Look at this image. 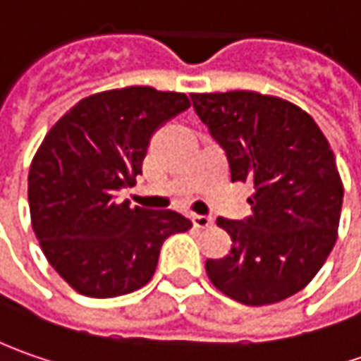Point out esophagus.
<instances>
[{
  "instance_id": "esophagus-1",
  "label": "esophagus",
  "mask_w": 361,
  "mask_h": 361,
  "mask_svg": "<svg viewBox=\"0 0 361 361\" xmlns=\"http://www.w3.org/2000/svg\"><path fill=\"white\" fill-rule=\"evenodd\" d=\"M192 221L195 228H200V230H205V228H212L214 226V218H209V216H197V214H193Z\"/></svg>"
}]
</instances>
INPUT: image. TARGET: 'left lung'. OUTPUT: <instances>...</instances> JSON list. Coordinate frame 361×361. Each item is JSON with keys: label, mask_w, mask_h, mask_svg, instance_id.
<instances>
[{"label": "left lung", "mask_w": 361, "mask_h": 361, "mask_svg": "<svg viewBox=\"0 0 361 361\" xmlns=\"http://www.w3.org/2000/svg\"><path fill=\"white\" fill-rule=\"evenodd\" d=\"M193 109L226 149L231 181H252V216L218 218L231 252L207 259L212 283L245 305L304 290L338 238L343 185L326 135L302 107L257 92L192 94Z\"/></svg>", "instance_id": "left-lung-1"}]
</instances>
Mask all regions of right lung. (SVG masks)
<instances>
[{"label": "right lung", "instance_id": "right-lung-1", "mask_svg": "<svg viewBox=\"0 0 361 361\" xmlns=\"http://www.w3.org/2000/svg\"><path fill=\"white\" fill-rule=\"evenodd\" d=\"M188 107L185 94L131 85L83 97L47 131L30 166V214L47 262L75 292L140 290L164 242L192 228L173 209L118 200L142 173L154 131Z\"/></svg>", "mask_w": 361, "mask_h": 361}]
</instances>
